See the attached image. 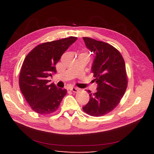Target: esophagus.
<instances>
[{
  "instance_id": "obj_1",
  "label": "esophagus",
  "mask_w": 154,
  "mask_h": 154,
  "mask_svg": "<svg viewBox=\"0 0 154 154\" xmlns=\"http://www.w3.org/2000/svg\"><path fill=\"white\" fill-rule=\"evenodd\" d=\"M78 88L77 87H72L70 88V90L72 91L73 92H76L78 91Z\"/></svg>"
}]
</instances>
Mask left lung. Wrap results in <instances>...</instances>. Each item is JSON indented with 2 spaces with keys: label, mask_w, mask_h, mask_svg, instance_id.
<instances>
[{
  "label": "left lung",
  "mask_w": 154,
  "mask_h": 154,
  "mask_svg": "<svg viewBox=\"0 0 154 154\" xmlns=\"http://www.w3.org/2000/svg\"><path fill=\"white\" fill-rule=\"evenodd\" d=\"M87 48L94 54L91 72L97 83V91L88 90L90 99L83 110L92 116H103L112 110L123 96L127 87L125 61L111 45L83 37Z\"/></svg>",
  "instance_id": "obj_1"
}]
</instances>
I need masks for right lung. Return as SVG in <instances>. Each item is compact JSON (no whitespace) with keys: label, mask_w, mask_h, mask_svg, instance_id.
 Listing matches in <instances>:
<instances>
[{"label":"right lung","mask_w":154,"mask_h":154,"mask_svg":"<svg viewBox=\"0 0 154 154\" xmlns=\"http://www.w3.org/2000/svg\"><path fill=\"white\" fill-rule=\"evenodd\" d=\"M77 38L70 36L41 44L26 56L20 73L19 85L26 100L36 112L49 114L59 108L67 91L50 83L48 78L57 73L56 64Z\"/></svg>","instance_id":"add662e5"}]
</instances>
